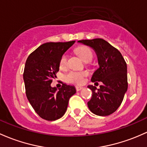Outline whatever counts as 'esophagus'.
Here are the masks:
<instances>
[{
    "label": "esophagus",
    "instance_id": "1",
    "mask_svg": "<svg viewBox=\"0 0 147 147\" xmlns=\"http://www.w3.org/2000/svg\"><path fill=\"white\" fill-rule=\"evenodd\" d=\"M75 88H76V90L78 92V91L82 90V89L84 87H82V86H75Z\"/></svg>",
    "mask_w": 147,
    "mask_h": 147
}]
</instances>
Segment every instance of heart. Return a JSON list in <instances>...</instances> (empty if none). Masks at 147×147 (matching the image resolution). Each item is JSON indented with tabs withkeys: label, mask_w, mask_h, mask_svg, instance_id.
<instances>
[{
	"label": "heart",
	"mask_w": 147,
	"mask_h": 147,
	"mask_svg": "<svg viewBox=\"0 0 147 147\" xmlns=\"http://www.w3.org/2000/svg\"><path fill=\"white\" fill-rule=\"evenodd\" d=\"M76 53L82 61L89 60L91 61L92 58V52L89 47L86 46H80L76 49ZM67 56L66 54H63L60 59L59 65L61 68H65L67 66ZM87 75V72L85 71H69L65 75V80L67 82L73 83V84H80L84 82V77Z\"/></svg>",
	"instance_id": "obj_1"
}]
</instances>
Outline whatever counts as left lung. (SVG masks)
Here are the masks:
<instances>
[{"label":"left lung","instance_id":"left-lung-1","mask_svg":"<svg viewBox=\"0 0 147 147\" xmlns=\"http://www.w3.org/2000/svg\"><path fill=\"white\" fill-rule=\"evenodd\" d=\"M78 43L92 48L96 54L97 68L92 75V82H102L99 89L89 85L92 96L87 103L89 110L95 115L106 116L118 109L127 90V64L118 49L102 38L81 40Z\"/></svg>","mask_w":147,"mask_h":147}]
</instances>
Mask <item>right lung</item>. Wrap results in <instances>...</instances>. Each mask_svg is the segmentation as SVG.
<instances>
[{"label": "right lung", "instance_id": "obj_1", "mask_svg": "<svg viewBox=\"0 0 147 147\" xmlns=\"http://www.w3.org/2000/svg\"><path fill=\"white\" fill-rule=\"evenodd\" d=\"M75 41L42 44L27 58L23 79L27 99L41 118L58 120L67 110L69 98L76 93L74 86L63 84L57 89L51 86L59 70L61 56Z\"/></svg>", "mask_w": 147, "mask_h": 147}]
</instances>
